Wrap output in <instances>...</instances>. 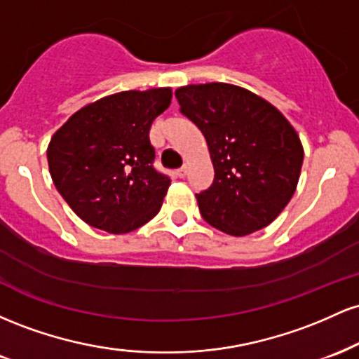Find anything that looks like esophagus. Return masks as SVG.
<instances>
[{
    "label": "esophagus",
    "instance_id": "obj_1",
    "mask_svg": "<svg viewBox=\"0 0 359 359\" xmlns=\"http://www.w3.org/2000/svg\"><path fill=\"white\" fill-rule=\"evenodd\" d=\"M175 175L179 177V179H184V177L187 175V167H182V168H179V170L175 172Z\"/></svg>",
    "mask_w": 359,
    "mask_h": 359
}]
</instances>
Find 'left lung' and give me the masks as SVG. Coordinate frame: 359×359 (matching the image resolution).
Returning <instances> with one entry per match:
<instances>
[{
    "label": "left lung",
    "instance_id": "obj_1",
    "mask_svg": "<svg viewBox=\"0 0 359 359\" xmlns=\"http://www.w3.org/2000/svg\"><path fill=\"white\" fill-rule=\"evenodd\" d=\"M180 111L203 131L214 182L196 194L212 228L246 236L266 228L297 189L304 147L290 121L269 101L226 82L175 90Z\"/></svg>",
    "mask_w": 359,
    "mask_h": 359
}]
</instances>
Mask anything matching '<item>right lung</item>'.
<instances>
[{"mask_svg": "<svg viewBox=\"0 0 359 359\" xmlns=\"http://www.w3.org/2000/svg\"><path fill=\"white\" fill-rule=\"evenodd\" d=\"M170 101V88L123 90L86 104L53 133V185L89 226L123 234L158 214L170 179L154 168L148 133Z\"/></svg>", "mask_w": 359, "mask_h": 359, "instance_id": "add662e5", "label": "right lung"}]
</instances>
